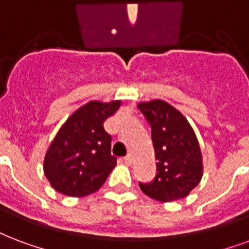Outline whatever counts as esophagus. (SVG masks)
I'll use <instances>...</instances> for the list:
<instances>
[{
  "label": "esophagus",
  "mask_w": 249,
  "mask_h": 249,
  "mask_svg": "<svg viewBox=\"0 0 249 249\" xmlns=\"http://www.w3.org/2000/svg\"><path fill=\"white\" fill-rule=\"evenodd\" d=\"M124 162L126 163V165H129V166H130V165L133 163V157H132L130 154H128V156L124 158Z\"/></svg>",
  "instance_id": "1"
}]
</instances>
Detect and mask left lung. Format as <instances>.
<instances>
[{
	"mask_svg": "<svg viewBox=\"0 0 249 249\" xmlns=\"http://www.w3.org/2000/svg\"><path fill=\"white\" fill-rule=\"evenodd\" d=\"M139 109L152 128L157 174L141 183L143 194L160 202H173L190 194L202 179L203 163L194 130L179 110L163 100L140 103Z\"/></svg>",
	"mask_w": 249,
	"mask_h": 249,
	"instance_id": "8db88e82",
	"label": "left lung"
}]
</instances>
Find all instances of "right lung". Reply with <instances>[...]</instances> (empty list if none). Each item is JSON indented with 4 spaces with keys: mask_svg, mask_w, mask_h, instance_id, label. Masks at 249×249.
I'll use <instances>...</instances> for the list:
<instances>
[{
    "mask_svg": "<svg viewBox=\"0 0 249 249\" xmlns=\"http://www.w3.org/2000/svg\"><path fill=\"white\" fill-rule=\"evenodd\" d=\"M121 101H89L70 116L45 156L43 170L55 190L68 196H86L104 185L116 157L110 156L112 137L104 121Z\"/></svg>",
    "mask_w": 249,
    "mask_h": 249,
    "instance_id": "add662e5",
    "label": "right lung"
}]
</instances>
